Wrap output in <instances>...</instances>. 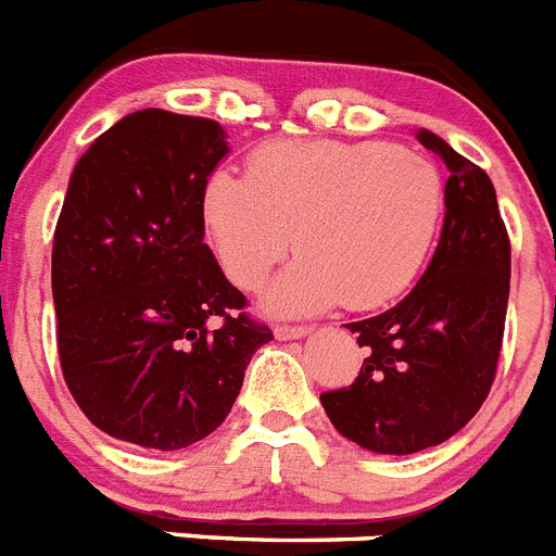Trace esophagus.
Masks as SVG:
<instances>
[{
  "label": "esophagus",
  "instance_id": "34e87169",
  "mask_svg": "<svg viewBox=\"0 0 556 556\" xmlns=\"http://www.w3.org/2000/svg\"><path fill=\"white\" fill-rule=\"evenodd\" d=\"M309 331H312L309 326H289V324L275 326V337H278V340H298V337H306Z\"/></svg>",
  "mask_w": 556,
  "mask_h": 556
}]
</instances>
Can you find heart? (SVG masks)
<instances>
[{"instance_id": "1", "label": "heart", "mask_w": 556, "mask_h": 556, "mask_svg": "<svg viewBox=\"0 0 556 556\" xmlns=\"http://www.w3.org/2000/svg\"><path fill=\"white\" fill-rule=\"evenodd\" d=\"M441 211L439 168L377 140H273L247 156V177L213 170L202 188L207 241L239 289H258L301 250L269 289L278 315L396 301L433 247Z\"/></svg>"}]
</instances>
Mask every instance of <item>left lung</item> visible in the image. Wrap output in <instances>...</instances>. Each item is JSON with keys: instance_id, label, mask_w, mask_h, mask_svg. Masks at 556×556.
I'll return each mask as SVG.
<instances>
[{"instance_id": "obj_1", "label": "left lung", "mask_w": 556, "mask_h": 556, "mask_svg": "<svg viewBox=\"0 0 556 556\" xmlns=\"http://www.w3.org/2000/svg\"><path fill=\"white\" fill-rule=\"evenodd\" d=\"M416 137L450 170L439 247L405 301L345 324L368 357L349 388L320 393L345 439L386 455L435 447L481 410L509 303L511 244L492 179L433 131Z\"/></svg>"}]
</instances>
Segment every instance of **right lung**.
Returning <instances> with one entry per match:
<instances>
[{
    "label": "right lung",
    "mask_w": 556,
    "mask_h": 556,
    "mask_svg": "<svg viewBox=\"0 0 556 556\" xmlns=\"http://www.w3.org/2000/svg\"><path fill=\"white\" fill-rule=\"evenodd\" d=\"M225 154L216 121L140 109L70 177L52 239L61 371L84 416L137 447L211 435L273 340L202 241V188Z\"/></svg>",
    "instance_id": "obj_1"
}]
</instances>
